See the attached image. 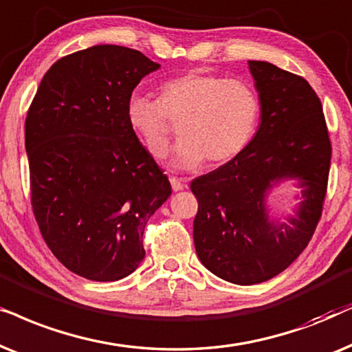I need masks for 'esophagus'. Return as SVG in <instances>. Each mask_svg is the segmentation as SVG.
<instances>
[{
    "mask_svg": "<svg viewBox=\"0 0 352 352\" xmlns=\"http://www.w3.org/2000/svg\"><path fill=\"white\" fill-rule=\"evenodd\" d=\"M170 185L173 191H182L184 188H186V180L177 179V177H170Z\"/></svg>",
    "mask_w": 352,
    "mask_h": 352,
    "instance_id": "obj_1",
    "label": "esophagus"
}]
</instances>
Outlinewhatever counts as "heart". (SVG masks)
Returning <instances> with one entry per match:
<instances>
[{
    "instance_id": "heart-1",
    "label": "heart",
    "mask_w": 352,
    "mask_h": 352,
    "mask_svg": "<svg viewBox=\"0 0 352 352\" xmlns=\"http://www.w3.org/2000/svg\"><path fill=\"white\" fill-rule=\"evenodd\" d=\"M259 117L261 100L250 83L201 70L162 82L157 100L132 93L125 104L130 132L154 159H164L170 149L167 120L180 125L184 142L172 159L175 168L235 161L250 146Z\"/></svg>"
}]
</instances>
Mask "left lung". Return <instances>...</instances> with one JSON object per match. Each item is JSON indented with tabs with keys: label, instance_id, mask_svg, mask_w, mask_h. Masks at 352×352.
I'll list each match as a JSON object with an SVG mask.
<instances>
[{
	"label": "left lung",
	"instance_id": "8db88e82",
	"mask_svg": "<svg viewBox=\"0 0 352 352\" xmlns=\"http://www.w3.org/2000/svg\"><path fill=\"white\" fill-rule=\"evenodd\" d=\"M261 100V124L235 161L191 182L198 199L196 254L206 269L235 285H256L283 272L309 245L329 184L331 144L322 102L299 75L248 60ZM283 179H298L294 216L268 217L265 198Z\"/></svg>",
	"mask_w": 352,
	"mask_h": 352
}]
</instances>
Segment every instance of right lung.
Segmentation results:
<instances>
[{
  "mask_svg": "<svg viewBox=\"0 0 352 352\" xmlns=\"http://www.w3.org/2000/svg\"><path fill=\"white\" fill-rule=\"evenodd\" d=\"M159 67L125 46L77 51L51 65L27 112L35 219L60 264L83 278L132 274L144 227L172 193L125 120L129 96Z\"/></svg>",
  "mask_w": 352,
  "mask_h": 352,
  "instance_id": "obj_1",
  "label": "right lung"
}]
</instances>
